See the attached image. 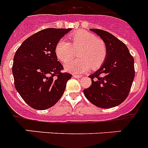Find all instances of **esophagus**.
Returning a JSON list of instances; mask_svg holds the SVG:
<instances>
[{
  "mask_svg": "<svg viewBox=\"0 0 148 148\" xmlns=\"http://www.w3.org/2000/svg\"><path fill=\"white\" fill-rule=\"evenodd\" d=\"M74 78H81L82 77V75H77V74H74L73 75Z\"/></svg>",
  "mask_w": 148,
  "mask_h": 148,
  "instance_id": "34e87169",
  "label": "esophagus"
}]
</instances>
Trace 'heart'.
<instances>
[{"label":"heart","instance_id":"b5f03b06","mask_svg":"<svg viewBox=\"0 0 148 148\" xmlns=\"http://www.w3.org/2000/svg\"><path fill=\"white\" fill-rule=\"evenodd\" d=\"M71 43L60 39L55 45V53L62 63L69 62L78 51L79 59L73 60L65 64V69L70 72L80 74L90 68L97 69L103 65L107 57V48L102 39L86 31H78L69 36Z\"/></svg>","mask_w":148,"mask_h":148}]
</instances>
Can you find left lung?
Instances as JSON below:
<instances>
[{
  "label": "left lung",
  "mask_w": 148,
  "mask_h": 148,
  "mask_svg": "<svg viewBox=\"0 0 148 148\" xmlns=\"http://www.w3.org/2000/svg\"><path fill=\"white\" fill-rule=\"evenodd\" d=\"M105 42L107 57L99 70L90 75L92 85L84 90L86 99L99 108L115 107L124 102L134 78V58L122 41L103 29H90Z\"/></svg>",
  "instance_id": "obj_1"
}]
</instances>
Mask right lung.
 Wrapping results in <instances>:
<instances>
[{
  "label": "right lung",
  "mask_w": 148,
  "mask_h": 148,
  "mask_svg": "<svg viewBox=\"0 0 148 148\" xmlns=\"http://www.w3.org/2000/svg\"><path fill=\"white\" fill-rule=\"evenodd\" d=\"M71 29L48 28L24 41L16 51L12 71L14 86L30 107L44 110L60 99L72 75L62 72L55 47Z\"/></svg>",
  "instance_id": "add662e5"
}]
</instances>
